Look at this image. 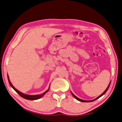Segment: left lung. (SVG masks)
Instances as JSON below:
<instances>
[{
	"mask_svg": "<svg viewBox=\"0 0 122 122\" xmlns=\"http://www.w3.org/2000/svg\"><path fill=\"white\" fill-rule=\"evenodd\" d=\"M111 82H110V83L109 84V85H108V87L107 88V89L105 90V91L104 92H103L102 95H100L99 96V97H98L97 98H96L95 99H93V100H82V99H80V98H77V97H76V96L74 95V94H73L72 92V95H73V97H74L76 99H77V100H79V101H80V102H93V101H95V100H97V99H98V98H99L100 97H102V96H103L104 95V94L106 92H107V91L108 90V88H109V86H110V84H111Z\"/></svg>",
	"mask_w": 122,
	"mask_h": 122,
	"instance_id": "8db88e82",
	"label": "left lung"
}]
</instances>
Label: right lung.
Segmentation results:
<instances>
[{
    "label": "right lung",
    "instance_id": "obj_1",
    "mask_svg": "<svg viewBox=\"0 0 122 122\" xmlns=\"http://www.w3.org/2000/svg\"><path fill=\"white\" fill-rule=\"evenodd\" d=\"M7 77H8L9 83H10V86L12 87L13 89L20 96V97H22V98L25 99L30 100H34L38 99L41 98V97H42V96H44L45 94L48 91V90H49V89H48L46 91H45V92H43L42 94H41V95H25V94H24V93H23L22 92H20L19 91H18L16 89H15L14 88V86L13 85L11 84V83H10V80H9V77H8V75H7ZM49 87H50V86H49Z\"/></svg>",
    "mask_w": 122,
    "mask_h": 122
}]
</instances>
